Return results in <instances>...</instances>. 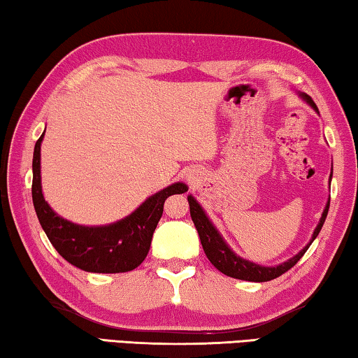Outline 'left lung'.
I'll return each instance as SVG.
<instances>
[{"label":"left lung","instance_id":"8db88e82","mask_svg":"<svg viewBox=\"0 0 358 358\" xmlns=\"http://www.w3.org/2000/svg\"><path fill=\"white\" fill-rule=\"evenodd\" d=\"M303 99L308 101L315 111H319V108L315 106L314 100H312L309 95L303 94ZM188 202H189L192 223H194L197 232H199L202 248L203 252H206L207 258L210 259V263L226 275L234 277V279H241V280H248V282H268V280L275 279V277H280L282 274H285L288 269H292L293 266L301 259V257L306 253V250H308L310 243L314 242L315 237L319 236L322 226L325 223L328 208H330V201H328L327 207L322 213L320 223L317 224L314 234H312L310 242L296 255V257H293L288 261H285V263L275 266V268H264V266L255 264L252 261H247V259H242L241 257H237V255L232 252L228 245H226V242L223 241V237L220 236V232L215 229V226L210 223L206 212H203L202 207L196 202L194 197L188 196Z\"/></svg>","mask_w":358,"mask_h":358}]
</instances>
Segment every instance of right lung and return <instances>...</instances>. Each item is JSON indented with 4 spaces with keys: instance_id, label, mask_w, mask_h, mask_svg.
<instances>
[{
    "instance_id": "obj_1",
    "label": "right lung",
    "mask_w": 358,
    "mask_h": 358,
    "mask_svg": "<svg viewBox=\"0 0 358 358\" xmlns=\"http://www.w3.org/2000/svg\"><path fill=\"white\" fill-rule=\"evenodd\" d=\"M44 135V134H43ZM43 135L38 138L33 152L31 196L39 224L48 239L68 263L87 272L116 274L132 271L143 263L150 252L152 232L164 212L169 196L188 191V186L175 183L156 192L135 210L132 215L108 226H79L59 217L44 201L41 191L39 150Z\"/></svg>"
}]
</instances>
